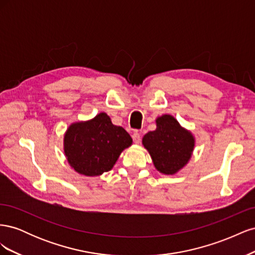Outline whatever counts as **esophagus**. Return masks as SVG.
Wrapping results in <instances>:
<instances>
[{"mask_svg":"<svg viewBox=\"0 0 255 255\" xmlns=\"http://www.w3.org/2000/svg\"><path fill=\"white\" fill-rule=\"evenodd\" d=\"M132 138H133V141L135 143H139L140 140H141V137H140V134L138 132H134L133 135H132Z\"/></svg>","mask_w":255,"mask_h":255,"instance_id":"34e87169","label":"esophagus"}]
</instances>
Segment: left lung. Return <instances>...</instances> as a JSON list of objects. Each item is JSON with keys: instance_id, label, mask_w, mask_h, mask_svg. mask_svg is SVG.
Instances as JSON below:
<instances>
[{"instance_id": "obj_1", "label": "left lung", "mask_w": 255, "mask_h": 255, "mask_svg": "<svg viewBox=\"0 0 255 255\" xmlns=\"http://www.w3.org/2000/svg\"><path fill=\"white\" fill-rule=\"evenodd\" d=\"M142 144L160 173L172 175L188 163L195 148V137L171 115L156 119V129L146 133Z\"/></svg>"}]
</instances>
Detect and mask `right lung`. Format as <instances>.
Returning <instances> with one entry per match:
<instances>
[{"instance_id":"right-lung-1","label":"right lung","mask_w":255,"mask_h":255,"mask_svg":"<svg viewBox=\"0 0 255 255\" xmlns=\"http://www.w3.org/2000/svg\"><path fill=\"white\" fill-rule=\"evenodd\" d=\"M133 140L127 130L114 126L105 113L94 119L75 122L64 137V150L68 163L86 176L101 175L110 171Z\"/></svg>"}]
</instances>
